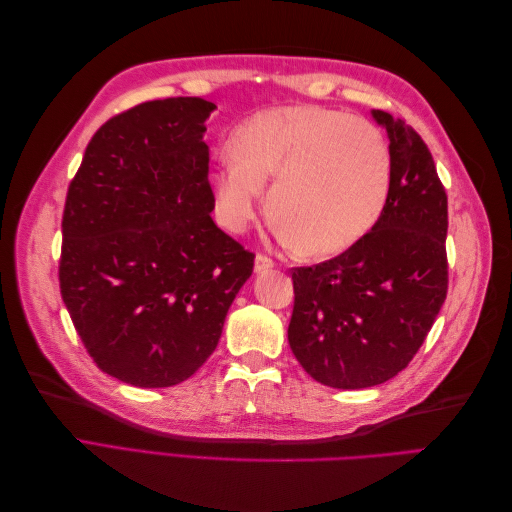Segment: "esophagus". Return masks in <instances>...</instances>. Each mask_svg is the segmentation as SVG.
Masks as SVG:
<instances>
[{
	"label": "esophagus",
	"instance_id": "obj_1",
	"mask_svg": "<svg viewBox=\"0 0 512 512\" xmlns=\"http://www.w3.org/2000/svg\"><path fill=\"white\" fill-rule=\"evenodd\" d=\"M273 258H269V256H265V254H258L256 256V260H254V271L256 273H265V271H269V269H273Z\"/></svg>",
	"mask_w": 512,
	"mask_h": 512
}]
</instances>
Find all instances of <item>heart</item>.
Masks as SVG:
<instances>
[{"mask_svg": "<svg viewBox=\"0 0 512 512\" xmlns=\"http://www.w3.org/2000/svg\"><path fill=\"white\" fill-rule=\"evenodd\" d=\"M391 151L376 126L337 108H267L232 134L213 173L215 207L232 232L250 226L271 183L269 213L301 254L346 250L376 224L391 192Z\"/></svg>", "mask_w": 512, "mask_h": 512, "instance_id": "heart-1", "label": "heart"}]
</instances>
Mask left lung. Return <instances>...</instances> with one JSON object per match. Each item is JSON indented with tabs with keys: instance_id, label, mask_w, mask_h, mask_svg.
<instances>
[{
	"instance_id": "1",
	"label": "left lung",
	"mask_w": 512,
	"mask_h": 512,
	"mask_svg": "<svg viewBox=\"0 0 512 512\" xmlns=\"http://www.w3.org/2000/svg\"><path fill=\"white\" fill-rule=\"evenodd\" d=\"M371 113L393 166L378 222L339 256L292 269L290 348L333 389H367L406 369L448 290V200L431 151L404 119Z\"/></svg>"
}]
</instances>
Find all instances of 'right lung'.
Masks as SVG:
<instances>
[{"label":"right lung","instance_id":"obj_1","mask_svg":"<svg viewBox=\"0 0 512 512\" xmlns=\"http://www.w3.org/2000/svg\"><path fill=\"white\" fill-rule=\"evenodd\" d=\"M203 98L108 119L70 181L59 288L94 363L121 382L188 380L220 342L254 254L215 226Z\"/></svg>","mask_w":512,"mask_h":512}]
</instances>
